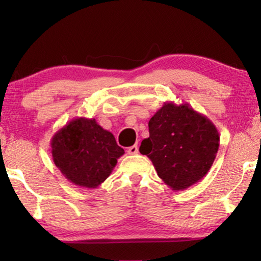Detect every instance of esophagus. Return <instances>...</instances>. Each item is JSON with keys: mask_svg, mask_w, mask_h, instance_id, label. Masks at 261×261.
<instances>
[{"mask_svg": "<svg viewBox=\"0 0 261 261\" xmlns=\"http://www.w3.org/2000/svg\"><path fill=\"white\" fill-rule=\"evenodd\" d=\"M127 152H128V154H137V153L139 152V148H138V145H133V146H130L129 148L127 149Z\"/></svg>", "mask_w": 261, "mask_h": 261, "instance_id": "esophagus-1", "label": "esophagus"}]
</instances>
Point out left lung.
I'll return each mask as SVG.
<instances>
[{"label":"left lung","instance_id":"1","mask_svg":"<svg viewBox=\"0 0 261 261\" xmlns=\"http://www.w3.org/2000/svg\"><path fill=\"white\" fill-rule=\"evenodd\" d=\"M141 142L164 183L174 191L188 189L208 173L220 146V134L208 117L188 103L165 102L148 122Z\"/></svg>","mask_w":261,"mask_h":261}]
</instances>
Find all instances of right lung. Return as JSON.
Returning <instances> with one entry per match:
<instances>
[{
    "mask_svg": "<svg viewBox=\"0 0 261 261\" xmlns=\"http://www.w3.org/2000/svg\"><path fill=\"white\" fill-rule=\"evenodd\" d=\"M53 162L65 178L82 188L95 189L110 176L124 149L95 119L77 117L51 139Z\"/></svg>",
    "mask_w": 261,
    "mask_h": 261,
    "instance_id": "add662e5",
    "label": "right lung"
}]
</instances>
